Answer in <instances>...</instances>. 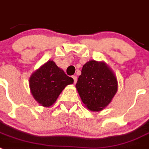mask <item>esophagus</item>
Returning <instances> with one entry per match:
<instances>
[{
    "label": "esophagus",
    "mask_w": 149,
    "mask_h": 149,
    "mask_svg": "<svg viewBox=\"0 0 149 149\" xmlns=\"http://www.w3.org/2000/svg\"><path fill=\"white\" fill-rule=\"evenodd\" d=\"M72 78L74 79V84H76V83H77V76H72Z\"/></svg>",
    "instance_id": "obj_1"
}]
</instances>
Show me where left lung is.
Listing matches in <instances>:
<instances>
[{"label":"left lung","mask_w":149,"mask_h":149,"mask_svg":"<svg viewBox=\"0 0 149 149\" xmlns=\"http://www.w3.org/2000/svg\"><path fill=\"white\" fill-rule=\"evenodd\" d=\"M75 86L89 110L101 111L111 102L118 89V82L104 62L90 60L83 66Z\"/></svg>","instance_id":"obj_1"}]
</instances>
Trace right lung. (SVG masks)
<instances>
[{
    "label": "right lung",
    "mask_w": 149,
    "mask_h": 149,
    "mask_svg": "<svg viewBox=\"0 0 149 149\" xmlns=\"http://www.w3.org/2000/svg\"><path fill=\"white\" fill-rule=\"evenodd\" d=\"M74 80L49 60L31 74L29 79L30 92L34 99L43 107H51L65 86Z\"/></svg>",
    "instance_id": "obj_1"
}]
</instances>
